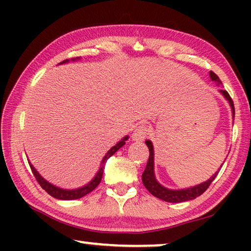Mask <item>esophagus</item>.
<instances>
[{"label": "esophagus", "instance_id": "obj_1", "mask_svg": "<svg viewBox=\"0 0 251 251\" xmlns=\"http://www.w3.org/2000/svg\"><path fill=\"white\" fill-rule=\"evenodd\" d=\"M147 135H149V128H147V126L139 125L132 133V139L135 142H143L147 137Z\"/></svg>", "mask_w": 251, "mask_h": 251}]
</instances>
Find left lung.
I'll return each mask as SVG.
<instances>
[{
	"label": "left lung",
	"mask_w": 251,
	"mask_h": 251,
	"mask_svg": "<svg viewBox=\"0 0 251 251\" xmlns=\"http://www.w3.org/2000/svg\"><path fill=\"white\" fill-rule=\"evenodd\" d=\"M209 74H210V78L212 81L218 82V84L221 83L219 77L214 73V72H210ZM221 94L224 96L226 100L229 102V106H231L233 112V118H234V104H233L231 96L228 95V92L226 90H221ZM145 143L150 150V156L149 161H147L145 170H144L143 173L142 179L144 186L149 190L151 194L156 197L157 199H161V200L166 202H171V203H178V202L193 200V199L200 197L202 193H204V192L207 191V188L210 186L211 181L215 179L216 176H217L218 173H216L214 176H211L210 179L204 181V183H201L193 187L184 188V190H169V188H166L155 179V175H154V150L152 142H151V140H146Z\"/></svg>",
	"instance_id": "obj_1"
}]
</instances>
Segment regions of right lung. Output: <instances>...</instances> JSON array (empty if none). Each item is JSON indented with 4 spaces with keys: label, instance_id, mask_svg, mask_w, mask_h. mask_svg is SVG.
<instances>
[{
    "label": "right lung",
    "instance_id": "1",
    "mask_svg": "<svg viewBox=\"0 0 251 251\" xmlns=\"http://www.w3.org/2000/svg\"><path fill=\"white\" fill-rule=\"evenodd\" d=\"M76 59H78V57L77 58H72V60H76ZM68 61H70V60L66 59V60L61 61L60 64L68 63ZM126 139H128V136L120 140V142L116 144L115 146H113L112 149L105 154L104 159H102L101 163H100V168H99V171L97 173V175H96V176L94 177V179H92L90 183H88L87 185H85V186L76 188V190H64V188H59V187L54 186V185L50 184L49 181H47L46 179H44V178L41 176L39 173H37L35 168H34L32 164H30V162H28V163H29L30 169H32V173L34 175V177H35V179L37 180V183L41 185V187H42L48 194H50L51 197H53L56 199H59V200H76V199L83 198L84 195L89 194L90 192L94 191L95 188L98 186L99 183H100V180H101L102 173H104V166H105L106 161H107L109 157H111L113 154L116 152V151L120 150L123 145H125Z\"/></svg>",
    "mask_w": 251,
    "mask_h": 251
}]
</instances>
